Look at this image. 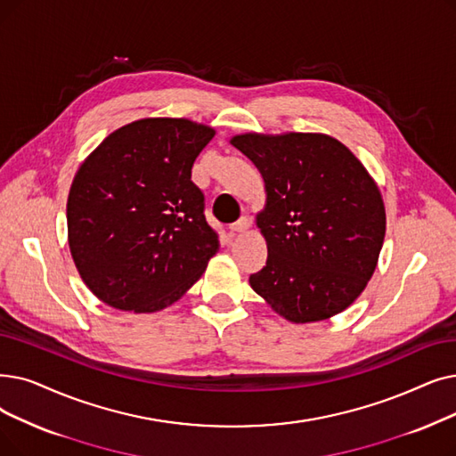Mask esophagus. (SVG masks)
Masks as SVG:
<instances>
[{
	"mask_svg": "<svg viewBox=\"0 0 456 456\" xmlns=\"http://www.w3.org/2000/svg\"><path fill=\"white\" fill-rule=\"evenodd\" d=\"M231 234H240V232H246L248 229H249V220L248 217H240L239 222H234V224H231Z\"/></svg>",
	"mask_w": 456,
	"mask_h": 456,
	"instance_id": "esophagus-1",
	"label": "esophagus"
}]
</instances>
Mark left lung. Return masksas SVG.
<instances>
[{"instance_id":"left-lung-1","label":"left lung","mask_w":456,"mask_h":456,"mask_svg":"<svg viewBox=\"0 0 456 456\" xmlns=\"http://www.w3.org/2000/svg\"><path fill=\"white\" fill-rule=\"evenodd\" d=\"M231 143L259 169L256 214L268 259L251 289L296 324L345 311L367 287L386 236L379 186L341 142L326 134H242Z\"/></svg>"}]
</instances>
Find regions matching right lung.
Wrapping results in <instances>:
<instances>
[{"label":"right lung","mask_w":456,"mask_h":456,"mask_svg":"<svg viewBox=\"0 0 456 456\" xmlns=\"http://www.w3.org/2000/svg\"><path fill=\"white\" fill-rule=\"evenodd\" d=\"M214 134L188 118H142L86 158L69 191V246L98 300L154 313L203 275L220 240L191 167Z\"/></svg>","instance_id":"right-lung-1"}]
</instances>
